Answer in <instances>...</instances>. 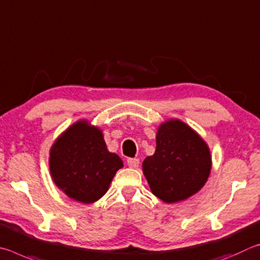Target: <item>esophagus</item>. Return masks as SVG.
Wrapping results in <instances>:
<instances>
[{
    "instance_id": "34e87169",
    "label": "esophagus",
    "mask_w": 260,
    "mask_h": 260,
    "mask_svg": "<svg viewBox=\"0 0 260 260\" xmlns=\"http://www.w3.org/2000/svg\"><path fill=\"white\" fill-rule=\"evenodd\" d=\"M126 165L130 168H137L139 166V160L138 158H127L126 160Z\"/></svg>"
}]
</instances>
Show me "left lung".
I'll use <instances>...</instances> for the list:
<instances>
[{
    "mask_svg": "<svg viewBox=\"0 0 260 260\" xmlns=\"http://www.w3.org/2000/svg\"><path fill=\"white\" fill-rule=\"evenodd\" d=\"M143 170L155 197L167 203L183 201L206 184L211 170L210 152L187 124L171 120L158 129L155 153L145 158Z\"/></svg>",
    "mask_w": 260,
    "mask_h": 260,
    "instance_id": "obj_1",
    "label": "left lung"
}]
</instances>
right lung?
<instances>
[{"mask_svg":"<svg viewBox=\"0 0 260 260\" xmlns=\"http://www.w3.org/2000/svg\"><path fill=\"white\" fill-rule=\"evenodd\" d=\"M122 167L121 158L107 151L102 131L84 121L65 131L50 151L53 181L67 197L83 203L102 198Z\"/></svg>","mask_w":260,"mask_h":260,"instance_id":"add662e5","label":"right lung"}]
</instances>
